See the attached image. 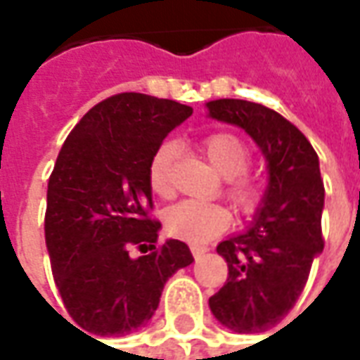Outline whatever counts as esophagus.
Returning a JSON list of instances; mask_svg holds the SVG:
<instances>
[{"mask_svg": "<svg viewBox=\"0 0 360 360\" xmlns=\"http://www.w3.org/2000/svg\"><path fill=\"white\" fill-rule=\"evenodd\" d=\"M191 252H193V257L198 260V258L202 257L204 252H206V249H204V247H191Z\"/></svg>", "mask_w": 360, "mask_h": 360, "instance_id": "34e87169", "label": "esophagus"}]
</instances>
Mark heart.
<instances>
[{
  "instance_id": "b5f03b06",
  "label": "heart",
  "mask_w": 360,
  "mask_h": 360,
  "mask_svg": "<svg viewBox=\"0 0 360 360\" xmlns=\"http://www.w3.org/2000/svg\"><path fill=\"white\" fill-rule=\"evenodd\" d=\"M202 150L212 165L226 177V193L243 216L257 214L264 200V185L258 177L247 173L250 150L241 136L227 131L212 133L202 139ZM175 146L164 142L152 154L148 164V185L158 196L173 193L172 165ZM231 212L226 206L198 200H183L165 210V231L191 245H206L226 233L231 226Z\"/></svg>"
}]
</instances>
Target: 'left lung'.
<instances>
[{"label":"left lung","mask_w":360,"mask_h":360,"mask_svg":"<svg viewBox=\"0 0 360 360\" xmlns=\"http://www.w3.org/2000/svg\"><path fill=\"white\" fill-rule=\"evenodd\" d=\"M208 115L245 129L268 162V188L249 231L218 245L229 278L212 314L237 333L264 332L293 309L324 249V181L309 139L278 111L247 100H214Z\"/></svg>","instance_id":"1"}]
</instances>
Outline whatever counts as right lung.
Wrapping results in <instances>:
<instances>
[{
  "label": "right lung",
  "instance_id": "add662e5",
  "mask_svg": "<svg viewBox=\"0 0 360 360\" xmlns=\"http://www.w3.org/2000/svg\"><path fill=\"white\" fill-rule=\"evenodd\" d=\"M193 108L139 92L110 96L59 150L48 181L46 247L67 312L96 335H127L148 322L167 279L193 262L183 241L158 245L148 164ZM136 246L148 255L134 259ZM94 340V338H92Z\"/></svg>",
  "mask_w": 360,
  "mask_h": 360
}]
</instances>
